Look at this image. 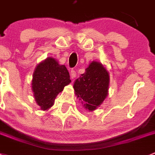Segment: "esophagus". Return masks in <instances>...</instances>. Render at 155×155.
<instances>
[{
  "mask_svg": "<svg viewBox=\"0 0 155 155\" xmlns=\"http://www.w3.org/2000/svg\"><path fill=\"white\" fill-rule=\"evenodd\" d=\"M76 72H75L74 70H71V78L72 79H74L75 78H76Z\"/></svg>",
  "mask_w": 155,
  "mask_h": 155,
  "instance_id": "1",
  "label": "esophagus"
}]
</instances>
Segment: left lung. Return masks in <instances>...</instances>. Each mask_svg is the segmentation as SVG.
I'll use <instances>...</instances> for the list:
<instances>
[{
  "label": "left lung",
  "instance_id": "8db88e82",
  "mask_svg": "<svg viewBox=\"0 0 155 155\" xmlns=\"http://www.w3.org/2000/svg\"><path fill=\"white\" fill-rule=\"evenodd\" d=\"M110 73L102 63L93 61L74 83V94L83 107L94 111L104 103L108 96Z\"/></svg>",
  "mask_w": 155,
  "mask_h": 155
}]
</instances>
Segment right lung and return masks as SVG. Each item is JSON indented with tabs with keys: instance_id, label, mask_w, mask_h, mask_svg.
<instances>
[{
	"instance_id": "1",
	"label": "right lung",
	"mask_w": 155,
	"mask_h": 155,
	"mask_svg": "<svg viewBox=\"0 0 155 155\" xmlns=\"http://www.w3.org/2000/svg\"><path fill=\"white\" fill-rule=\"evenodd\" d=\"M71 82L65 65L55 58L48 57L36 65L32 79V91L36 104L46 111L54 105V100L64 87Z\"/></svg>"
}]
</instances>
